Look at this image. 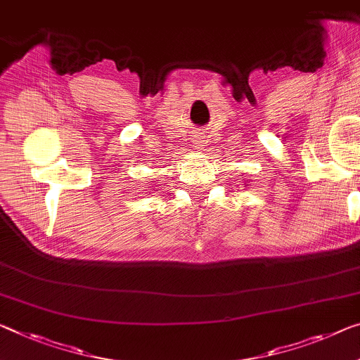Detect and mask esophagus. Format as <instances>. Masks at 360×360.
<instances>
[{"label":"esophagus","instance_id":"1","mask_svg":"<svg viewBox=\"0 0 360 360\" xmlns=\"http://www.w3.org/2000/svg\"><path fill=\"white\" fill-rule=\"evenodd\" d=\"M193 141H195L196 146H204V138H202V134H196L193 135Z\"/></svg>","mask_w":360,"mask_h":360}]
</instances>
